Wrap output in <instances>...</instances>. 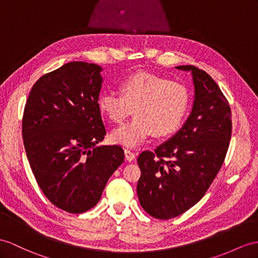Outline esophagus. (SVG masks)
<instances>
[{
    "instance_id": "esophagus-1",
    "label": "esophagus",
    "mask_w": 258,
    "mask_h": 258,
    "mask_svg": "<svg viewBox=\"0 0 258 258\" xmlns=\"http://www.w3.org/2000/svg\"><path fill=\"white\" fill-rule=\"evenodd\" d=\"M124 156H125V160L129 161V162L134 161L135 158H136L135 153L131 150H129V149H124Z\"/></svg>"
}]
</instances>
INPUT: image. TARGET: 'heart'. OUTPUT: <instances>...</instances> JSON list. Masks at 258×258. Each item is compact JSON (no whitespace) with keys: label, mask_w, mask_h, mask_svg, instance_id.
I'll list each match as a JSON object with an SVG mask.
<instances>
[{"label":"heart","mask_w":258,"mask_h":258,"mask_svg":"<svg viewBox=\"0 0 258 258\" xmlns=\"http://www.w3.org/2000/svg\"><path fill=\"white\" fill-rule=\"evenodd\" d=\"M98 108L110 121L121 123L134 112L137 117L112 131L111 141L137 147L153 135L164 138L176 133L189 108L190 94L180 82L147 72L129 75L120 93L103 92Z\"/></svg>","instance_id":"b5f03b06"}]
</instances>
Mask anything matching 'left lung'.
<instances>
[{"mask_svg": "<svg viewBox=\"0 0 258 258\" xmlns=\"http://www.w3.org/2000/svg\"><path fill=\"white\" fill-rule=\"evenodd\" d=\"M176 68L192 74L191 114L171 139L138 158L140 205L160 220L181 215L204 197L223 164L232 135L230 104L216 82L194 66Z\"/></svg>", "mask_w": 258, "mask_h": 258, "instance_id": "obj_1", "label": "left lung"}]
</instances>
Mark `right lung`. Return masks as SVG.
Listing matches in <instances>:
<instances>
[{"mask_svg": "<svg viewBox=\"0 0 258 258\" xmlns=\"http://www.w3.org/2000/svg\"><path fill=\"white\" fill-rule=\"evenodd\" d=\"M102 68L73 61L46 73L31 87L23 115L27 159L45 196L58 208H93L124 161L119 146H100L106 135L98 108Z\"/></svg>", "mask_w": 258, "mask_h": 258, "instance_id": "right-lung-1", "label": "right lung"}]
</instances>
